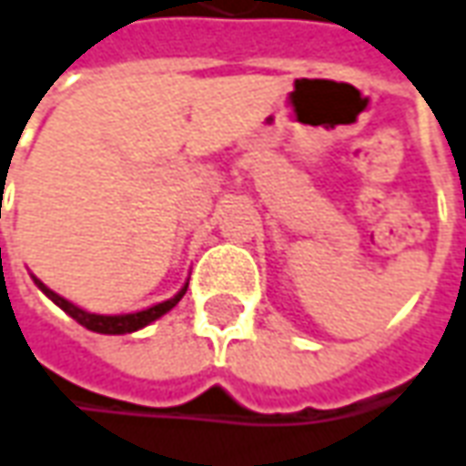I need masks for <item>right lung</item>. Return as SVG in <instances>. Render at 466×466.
<instances>
[{
    "label": "right lung",
    "instance_id": "obj_1",
    "mask_svg": "<svg viewBox=\"0 0 466 466\" xmlns=\"http://www.w3.org/2000/svg\"><path fill=\"white\" fill-rule=\"evenodd\" d=\"M33 280H35V286L40 288L47 299L53 300L56 306H60V309L68 313L71 319H76L78 324L86 326V329H91V331H99V334H129V331H137V329L147 326L150 321H155V319H160L163 313L170 311V309H173V306H176V303H178V300L186 296V288H188V286H183L178 293L173 296V299L163 300V303H155V306L145 309V311L119 313V316H101V313H88V311H84V309H78V306H74L71 300L60 299L56 290H50L46 283H40L35 275H33Z\"/></svg>",
    "mask_w": 466,
    "mask_h": 466
}]
</instances>
